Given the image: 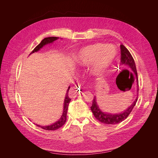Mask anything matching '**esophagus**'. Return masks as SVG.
I'll return each mask as SVG.
<instances>
[{"instance_id":"1","label":"esophagus","mask_w":158,"mask_h":158,"mask_svg":"<svg viewBox=\"0 0 158 158\" xmlns=\"http://www.w3.org/2000/svg\"><path fill=\"white\" fill-rule=\"evenodd\" d=\"M81 92V88H80V85L78 84L76 86V89L74 91L73 89H70L69 95L70 98H75L76 95L77 94H80Z\"/></svg>"}]
</instances>
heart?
<instances>
[{
  "instance_id": "obj_1",
  "label": "heart",
  "mask_w": 158,
  "mask_h": 158,
  "mask_svg": "<svg viewBox=\"0 0 158 158\" xmlns=\"http://www.w3.org/2000/svg\"><path fill=\"white\" fill-rule=\"evenodd\" d=\"M113 49L114 52L111 56ZM116 55L117 49L113 45L97 43L80 50L75 56V61L81 66H87L94 63L90 70L91 74L95 76H100L112 64Z\"/></svg>"
}]
</instances>
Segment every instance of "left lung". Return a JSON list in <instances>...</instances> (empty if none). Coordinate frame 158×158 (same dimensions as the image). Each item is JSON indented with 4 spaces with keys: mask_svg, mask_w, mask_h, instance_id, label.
<instances>
[{
    "mask_svg": "<svg viewBox=\"0 0 158 158\" xmlns=\"http://www.w3.org/2000/svg\"><path fill=\"white\" fill-rule=\"evenodd\" d=\"M121 64L124 66H127L132 73H135L136 76V80L137 83V97L135 100L132 102L130 106L127 107L124 111L119 113H107L103 111L101 108L98 106L97 102L96 97L94 98L92 102V106L91 107V110L94 113V117L96 118L99 121L102 123L107 124V125H116L121 123L125 120V118L129 115V114L131 113L134 107L137 102L138 99V75L136 68V64L135 63L131 54L128 50L123 45H121Z\"/></svg>",
    "mask_w": 158,
    "mask_h": 158,
    "instance_id": "obj_1",
    "label": "left lung"
}]
</instances>
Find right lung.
Masks as SVG:
<instances>
[{"label":"right lung","instance_id":"obj_1","mask_svg":"<svg viewBox=\"0 0 158 158\" xmlns=\"http://www.w3.org/2000/svg\"><path fill=\"white\" fill-rule=\"evenodd\" d=\"M59 37H45L43 40L40 44L38 45L37 46H36L35 48L33 50V51H31V53L30 54V55L33 52H36L37 51H39L41 48H43L44 46L47 45H49L51 44H52L55 41L59 39ZM70 86L69 85L67 91H66V93L64 97V103H63V113H62V115L60 117V118L59 119L58 121H56V122H55L54 123L51 124V125H46V126H42V125H36L41 127V128L44 129V130H47V131H55L56 129L59 128L60 127H61L62 126H63L66 121V114H67V111H68V107H69V103L71 101V99L69 97V91L70 89Z\"/></svg>","mask_w":158,"mask_h":158}]
</instances>
